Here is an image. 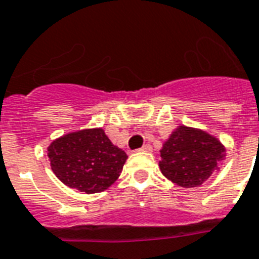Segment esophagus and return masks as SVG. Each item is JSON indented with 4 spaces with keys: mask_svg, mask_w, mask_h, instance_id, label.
<instances>
[{
    "mask_svg": "<svg viewBox=\"0 0 259 259\" xmlns=\"http://www.w3.org/2000/svg\"><path fill=\"white\" fill-rule=\"evenodd\" d=\"M138 150H140V152H148V153H149V152H152V150H153V148H152V145H150V144H146V145H144Z\"/></svg>",
    "mask_w": 259,
    "mask_h": 259,
    "instance_id": "esophagus-1",
    "label": "esophagus"
}]
</instances>
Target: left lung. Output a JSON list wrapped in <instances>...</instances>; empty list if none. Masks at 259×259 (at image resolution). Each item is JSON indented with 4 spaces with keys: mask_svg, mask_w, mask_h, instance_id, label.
<instances>
[{
    "mask_svg": "<svg viewBox=\"0 0 259 259\" xmlns=\"http://www.w3.org/2000/svg\"><path fill=\"white\" fill-rule=\"evenodd\" d=\"M225 152L221 142L208 133L179 126L160 150V169L180 187H199L218 169Z\"/></svg>",
    "mask_w": 259,
    "mask_h": 259,
    "instance_id": "obj_1",
    "label": "left lung"
}]
</instances>
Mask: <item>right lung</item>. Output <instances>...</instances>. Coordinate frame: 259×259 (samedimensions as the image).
I'll use <instances>...</instances> for the list:
<instances>
[{"mask_svg":"<svg viewBox=\"0 0 259 259\" xmlns=\"http://www.w3.org/2000/svg\"><path fill=\"white\" fill-rule=\"evenodd\" d=\"M48 157L59 180L80 192L95 193L117 180L127 156L102 129H86L55 140Z\"/></svg>","mask_w":259,"mask_h":259,"instance_id":"obj_1","label":"right lung"}]
</instances>
